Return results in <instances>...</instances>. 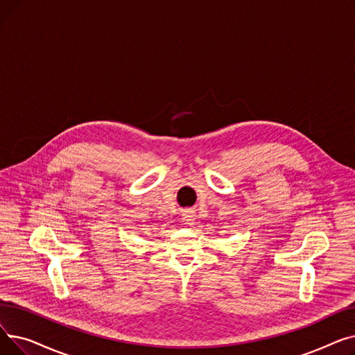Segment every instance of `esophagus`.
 Masks as SVG:
<instances>
[{
    "label": "esophagus",
    "mask_w": 355,
    "mask_h": 355,
    "mask_svg": "<svg viewBox=\"0 0 355 355\" xmlns=\"http://www.w3.org/2000/svg\"><path fill=\"white\" fill-rule=\"evenodd\" d=\"M182 217H184L185 225H193L194 220H196V214H194L193 210H185V211L182 213Z\"/></svg>",
    "instance_id": "obj_1"
}]
</instances>
